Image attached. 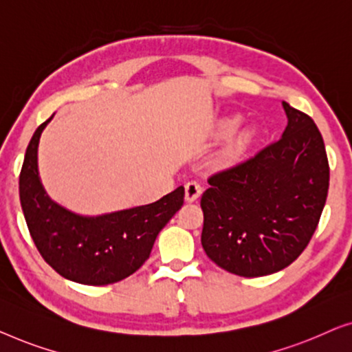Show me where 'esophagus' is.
<instances>
[{
  "instance_id": "esophagus-1",
  "label": "esophagus",
  "mask_w": 352,
  "mask_h": 352,
  "mask_svg": "<svg viewBox=\"0 0 352 352\" xmlns=\"http://www.w3.org/2000/svg\"><path fill=\"white\" fill-rule=\"evenodd\" d=\"M202 186L197 182H188L185 185V199L186 202H195L201 196Z\"/></svg>"
}]
</instances>
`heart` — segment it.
Returning a JSON list of instances; mask_svg holds the SVG:
<instances>
[{
	"label": "heart",
	"instance_id": "obj_1",
	"mask_svg": "<svg viewBox=\"0 0 352 352\" xmlns=\"http://www.w3.org/2000/svg\"><path fill=\"white\" fill-rule=\"evenodd\" d=\"M241 124V116H231V118H225V120H221L219 124H217V127H215V133L219 137H228V135H231L232 132L236 131L237 129V126ZM245 138H247V135H242V138L239 142L236 143V148H239L242 143L245 142Z\"/></svg>",
	"mask_w": 352,
	"mask_h": 352
}]
</instances>
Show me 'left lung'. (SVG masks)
Listing matches in <instances>:
<instances>
[{
	"label": "left lung",
	"mask_w": 352,
	"mask_h": 352,
	"mask_svg": "<svg viewBox=\"0 0 352 352\" xmlns=\"http://www.w3.org/2000/svg\"><path fill=\"white\" fill-rule=\"evenodd\" d=\"M282 137L254 157L209 178L201 197V242L228 273H277L309 244L329 192V161L318 126L282 102Z\"/></svg>",
	"instance_id": "8db88e82"
}]
</instances>
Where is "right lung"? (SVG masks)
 <instances>
[{"label": "right lung", "instance_id": "1", "mask_svg": "<svg viewBox=\"0 0 352 352\" xmlns=\"http://www.w3.org/2000/svg\"><path fill=\"white\" fill-rule=\"evenodd\" d=\"M54 115L34 131L19 177L21 204L39 254L58 274L84 285L122 280L148 260L160 231L183 206L185 188L160 201L96 217L54 202L38 172V145Z\"/></svg>", "mask_w": 352, "mask_h": 352}]
</instances>
